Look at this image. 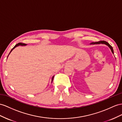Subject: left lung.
Listing matches in <instances>:
<instances>
[{"instance_id": "left-lung-1", "label": "left lung", "mask_w": 122, "mask_h": 122, "mask_svg": "<svg viewBox=\"0 0 122 122\" xmlns=\"http://www.w3.org/2000/svg\"><path fill=\"white\" fill-rule=\"evenodd\" d=\"M105 44L108 45L109 47H110V48L111 49L112 52L113 53V54H114L113 49V48H112V47L110 44H109L108 42L105 41H98V42H93V43H91V44Z\"/></svg>"}]
</instances>
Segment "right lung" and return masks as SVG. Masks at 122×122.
Returning a JSON list of instances; mask_svg holds the SVG:
<instances>
[{"instance_id": "add662e5", "label": "right lung", "mask_w": 122, "mask_h": 122, "mask_svg": "<svg viewBox=\"0 0 122 122\" xmlns=\"http://www.w3.org/2000/svg\"><path fill=\"white\" fill-rule=\"evenodd\" d=\"M19 45H21V46H24V45H26V44H25V43H18V44H17L16 45H15V46L12 49V50L11 51H10V52L12 51V50H13L14 48H15L16 47H17V46H19ZM53 78H54V77H53ZM53 78H52V80H53Z\"/></svg>"}]
</instances>
